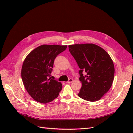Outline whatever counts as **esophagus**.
<instances>
[{"instance_id":"obj_1","label":"esophagus","mask_w":133,"mask_h":133,"mask_svg":"<svg viewBox=\"0 0 133 133\" xmlns=\"http://www.w3.org/2000/svg\"><path fill=\"white\" fill-rule=\"evenodd\" d=\"M73 82V79H71V78H70L69 80H68V81L66 82L68 84H70L72 82Z\"/></svg>"}]
</instances>
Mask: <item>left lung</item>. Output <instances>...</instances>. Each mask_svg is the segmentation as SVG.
I'll return each mask as SVG.
<instances>
[{"label": "left lung", "mask_w": 133, "mask_h": 133, "mask_svg": "<svg viewBox=\"0 0 133 133\" xmlns=\"http://www.w3.org/2000/svg\"><path fill=\"white\" fill-rule=\"evenodd\" d=\"M69 50L80 69L82 86L78 95L89 102L100 100L110 89L114 80V66L109 55L93 44L70 45Z\"/></svg>", "instance_id": "8db88e82"}]
</instances>
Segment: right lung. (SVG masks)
<instances>
[{"instance_id": "right-lung-1", "label": "right lung", "mask_w": 133, "mask_h": 133, "mask_svg": "<svg viewBox=\"0 0 133 133\" xmlns=\"http://www.w3.org/2000/svg\"><path fill=\"white\" fill-rule=\"evenodd\" d=\"M66 45H42L28 55L22 68V79L25 89L36 101L48 103L57 98L62 84L51 78L54 60Z\"/></svg>"}]
</instances>
